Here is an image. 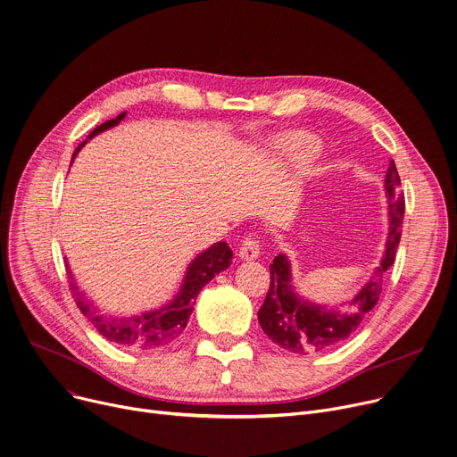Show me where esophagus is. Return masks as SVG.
<instances>
[{"instance_id": "obj_1", "label": "esophagus", "mask_w": 457, "mask_h": 457, "mask_svg": "<svg viewBox=\"0 0 457 457\" xmlns=\"http://www.w3.org/2000/svg\"><path fill=\"white\" fill-rule=\"evenodd\" d=\"M260 256V245L256 241L254 236H246L243 241H241V246H239V258L241 260H256Z\"/></svg>"}]
</instances>
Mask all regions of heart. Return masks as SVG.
I'll return each instance as SVG.
<instances>
[{"mask_svg":"<svg viewBox=\"0 0 457 457\" xmlns=\"http://www.w3.org/2000/svg\"><path fill=\"white\" fill-rule=\"evenodd\" d=\"M274 146L285 156H309L314 152L311 139L301 134H285L274 139Z\"/></svg>","mask_w":457,"mask_h":457,"instance_id":"1","label":"heart"}]
</instances>
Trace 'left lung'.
Returning <instances> with one entry per match:
<instances>
[{"label":"left lung","instance_id":"obj_1","mask_svg":"<svg viewBox=\"0 0 457 457\" xmlns=\"http://www.w3.org/2000/svg\"><path fill=\"white\" fill-rule=\"evenodd\" d=\"M399 174L395 163L390 162L385 176V190L388 197L390 230L386 250L381 265L370 281L353 295L345 311H330L311 301L301 299L290 285V263L279 254L270 263V287L258 312L263 332L281 348L294 353H309L332 348L358 330L363 318L376 307L381 297L383 274L392 267L401 237L404 214V197L399 192Z\"/></svg>","mask_w":457,"mask_h":457}]
</instances>
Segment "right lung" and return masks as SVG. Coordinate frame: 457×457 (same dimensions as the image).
<instances>
[{
    "label": "right lung",
    "instance_id": "1",
    "mask_svg": "<svg viewBox=\"0 0 457 457\" xmlns=\"http://www.w3.org/2000/svg\"><path fill=\"white\" fill-rule=\"evenodd\" d=\"M127 112H121L118 118L109 120L96 127L88 139H92L96 134L104 132L114 125H118ZM83 141L72 154V160L79 152V148L85 145ZM232 263V250L225 241H218L212 246H209L188 265L185 272V279L181 283V290L170 303L165 307L150 311L139 316H105L92 307V303L85 297L83 292L78 290V285L72 278V272L69 270V287L74 294V299L81 314L99 330L101 336H105L109 341L129 346V348H141V350H156L169 343H172L187 327L188 318L194 311L195 297L199 290L205 287L216 274L225 270Z\"/></svg>",
    "mask_w": 457,
    "mask_h": 457
}]
</instances>
